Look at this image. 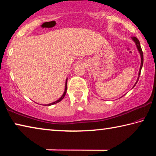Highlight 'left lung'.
I'll return each mask as SVG.
<instances>
[{"label":"left lung","mask_w":156,"mask_h":156,"mask_svg":"<svg viewBox=\"0 0 156 156\" xmlns=\"http://www.w3.org/2000/svg\"><path fill=\"white\" fill-rule=\"evenodd\" d=\"M132 40L133 41L134 43H135L136 45V47H137V49H138V51L139 52L140 55V58H141V64H140V69H139V72H138V79H137V80L135 84H134V86L133 87H134L136 86V83H138V80L139 79V77H140V72H141V69H142V65H143V61H144V59H143V53H142V49H141V47H140V41L138 40V38H136V37L135 36H133L131 37ZM124 95V96H125Z\"/></svg>","instance_id":"8db88e82"}]
</instances>
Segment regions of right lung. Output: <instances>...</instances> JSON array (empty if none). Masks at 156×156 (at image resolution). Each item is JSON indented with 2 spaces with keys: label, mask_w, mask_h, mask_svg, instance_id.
I'll use <instances>...</instances> for the list:
<instances>
[{
  "label": "right lung",
  "mask_w": 156,
  "mask_h": 156,
  "mask_svg": "<svg viewBox=\"0 0 156 156\" xmlns=\"http://www.w3.org/2000/svg\"><path fill=\"white\" fill-rule=\"evenodd\" d=\"M67 78L66 79V81H65V91H64V93H63V94L62 95V96L60 97V98H58V99L57 100H56V101H54V102H51V103L47 104V105H44V106H51V105H54V104H56V103H58V102H59L61 101V100H62L63 98H64V97H65V94H66V92H67Z\"/></svg>",
  "instance_id": "obj_1"
}]
</instances>
